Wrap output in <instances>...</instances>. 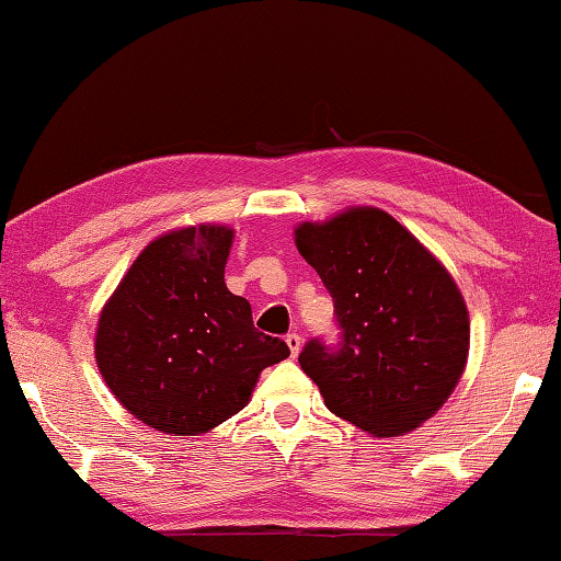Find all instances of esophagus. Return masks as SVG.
Listing matches in <instances>:
<instances>
[{
	"instance_id": "1",
	"label": "esophagus",
	"mask_w": 561,
	"mask_h": 561,
	"mask_svg": "<svg viewBox=\"0 0 561 561\" xmlns=\"http://www.w3.org/2000/svg\"><path fill=\"white\" fill-rule=\"evenodd\" d=\"M284 341H287V346H289V351H291V356L297 358V356H299V351H301V344H304L301 336H299V334H287V339H284Z\"/></svg>"
}]
</instances>
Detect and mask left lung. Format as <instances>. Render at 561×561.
Here are the masks:
<instances>
[{"mask_svg":"<svg viewBox=\"0 0 561 561\" xmlns=\"http://www.w3.org/2000/svg\"><path fill=\"white\" fill-rule=\"evenodd\" d=\"M294 242L324 282L344 331L309 341L301 371L331 413L374 438L411 433L440 411L468 364V304L445 264L381 207L299 222Z\"/></svg>","mask_w":561,"mask_h":561,"instance_id":"8db88e82","label":"left lung"}]
</instances>
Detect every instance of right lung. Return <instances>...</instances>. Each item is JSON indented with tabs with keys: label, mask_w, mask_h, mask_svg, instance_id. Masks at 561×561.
Segmentation results:
<instances>
[{
	"label": "right lung",
	"mask_w": 561,
	"mask_h": 561,
	"mask_svg": "<svg viewBox=\"0 0 561 561\" xmlns=\"http://www.w3.org/2000/svg\"><path fill=\"white\" fill-rule=\"evenodd\" d=\"M234 230L187 225L146 244L103 304L93 356L130 415L168 435H203L250 403L264 368L289 356L225 284Z\"/></svg>",
	"instance_id": "add662e5"
}]
</instances>
